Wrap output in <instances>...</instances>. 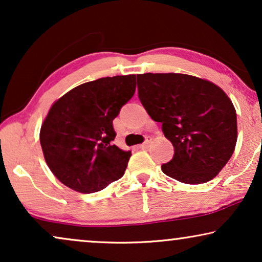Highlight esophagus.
Instances as JSON below:
<instances>
[{
  "mask_svg": "<svg viewBox=\"0 0 262 262\" xmlns=\"http://www.w3.org/2000/svg\"><path fill=\"white\" fill-rule=\"evenodd\" d=\"M151 143H152V138H151V137H148V138H146V141H145L144 143H143V144L139 145V148H141V149H146V148H149V146H150V144H151Z\"/></svg>",
  "mask_w": 262,
  "mask_h": 262,
  "instance_id": "1",
  "label": "esophagus"
}]
</instances>
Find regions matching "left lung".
Here are the masks:
<instances>
[{
  "label": "left lung",
  "mask_w": 262,
  "mask_h": 262,
  "mask_svg": "<svg viewBox=\"0 0 262 262\" xmlns=\"http://www.w3.org/2000/svg\"><path fill=\"white\" fill-rule=\"evenodd\" d=\"M138 96L174 146L162 164L168 177L188 185L212 180L230 160L237 142L231 100L212 82L186 74H139Z\"/></svg>",
  "instance_id": "obj_1"
}]
</instances>
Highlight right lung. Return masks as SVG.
<instances>
[{"mask_svg": "<svg viewBox=\"0 0 262 262\" xmlns=\"http://www.w3.org/2000/svg\"><path fill=\"white\" fill-rule=\"evenodd\" d=\"M136 75L77 85L52 103L40 144L53 175L74 191L94 193L123 177L131 151L113 144V119L135 94Z\"/></svg>", "mask_w": 262, "mask_h": 262, "instance_id": "add662e5", "label": "right lung"}]
</instances>
